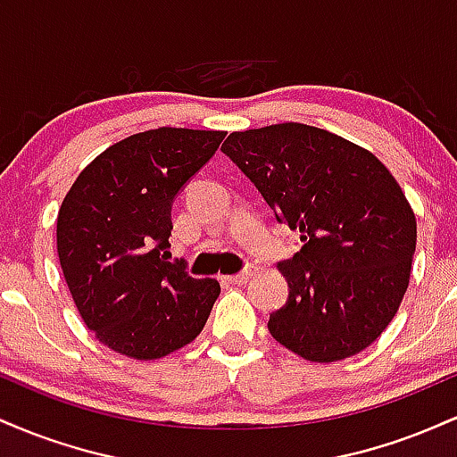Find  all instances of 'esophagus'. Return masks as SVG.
I'll list each match as a JSON object with an SVG mask.
<instances>
[{
	"label": "esophagus",
	"instance_id": "obj_1",
	"mask_svg": "<svg viewBox=\"0 0 457 457\" xmlns=\"http://www.w3.org/2000/svg\"><path fill=\"white\" fill-rule=\"evenodd\" d=\"M251 275H253V266H249V269H245V270L236 272V275H228V277H223V281H228V283H245L246 279H249Z\"/></svg>",
	"mask_w": 457,
	"mask_h": 457
}]
</instances>
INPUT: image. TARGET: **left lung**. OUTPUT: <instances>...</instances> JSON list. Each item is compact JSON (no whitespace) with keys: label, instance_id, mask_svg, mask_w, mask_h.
<instances>
[{"label":"left lung","instance_id":"8db88e82","mask_svg":"<svg viewBox=\"0 0 457 457\" xmlns=\"http://www.w3.org/2000/svg\"><path fill=\"white\" fill-rule=\"evenodd\" d=\"M275 211L301 232V251L279 262L286 305L269 330L316 363L374 344L411 279L417 221L395 178L371 152L307 124L232 133L221 145Z\"/></svg>","mask_w":457,"mask_h":457}]
</instances>
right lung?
Listing matches in <instances>:
<instances>
[{
	"instance_id": "add662e5",
	"label": "right lung",
	"mask_w": 457,
	"mask_h": 457,
	"mask_svg": "<svg viewBox=\"0 0 457 457\" xmlns=\"http://www.w3.org/2000/svg\"><path fill=\"white\" fill-rule=\"evenodd\" d=\"M223 130L161 127L130 135L79 174L57 214V255L98 342L139 361L191 344L221 286L170 258L171 206L212 159Z\"/></svg>"
}]
</instances>
